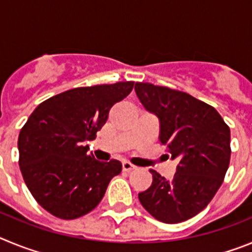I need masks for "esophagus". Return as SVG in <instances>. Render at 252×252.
<instances>
[{
  "instance_id": "34e87169",
  "label": "esophagus",
  "mask_w": 252,
  "mask_h": 252,
  "mask_svg": "<svg viewBox=\"0 0 252 252\" xmlns=\"http://www.w3.org/2000/svg\"><path fill=\"white\" fill-rule=\"evenodd\" d=\"M122 169H124V171H126V173H130V171L135 170V169H136V166L128 161H124L122 162Z\"/></svg>"
}]
</instances>
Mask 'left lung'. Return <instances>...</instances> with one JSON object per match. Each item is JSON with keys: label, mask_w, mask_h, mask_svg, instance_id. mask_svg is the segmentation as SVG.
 I'll return each instance as SVG.
<instances>
[{"label": "left lung", "mask_w": 252, "mask_h": 252, "mask_svg": "<svg viewBox=\"0 0 252 252\" xmlns=\"http://www.w3.org/2000/svg\"><path fill=\"white\" fill-rule=\"evenodd\" d=\"M135 92L159 119L161 145L179 161L171 180L151 169L153 183L139 193L140 202L158 221H187L208 206L223 183L231 158L230 127L212 106L188 93L140 82Z\"/></svg>", "instance_id": "obj_1"}]
</instances>
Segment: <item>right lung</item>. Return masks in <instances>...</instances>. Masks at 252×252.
I'll use <instances>...</instances> for the list:
<instances>
[{
	"label": "right lung",
	"mask_w": 252,
	"mask_h": 252,
	"mask_svg": "<svg viewBox=\"0 0 252 252\" xmlns=\"http://www.w3.org/2000/svg\"><path fill=\"white\" fill-rule=\"evenodd\" d=\"M132 88L133 82L73 88L31 113L19 135V165L32 197L49 213L62 220L90 213L121 173L119 160L98 161L84 144L95 139L111 107Z\"/></svg>",
	"instance_id": "add662e5"
}]
</instances>
